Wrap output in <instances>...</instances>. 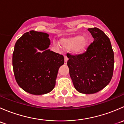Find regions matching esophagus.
Returning a JSON list of instances; mask_svg holds the SVG:
<instances>
[{
	"instance_id": "34e87169",
	"label": "esophagus",
	"mask_w": 124,
	"mask_h": 124,
	"mask_svg": "<svg viewBox=\"0 0 124 124\" xmlns=\"http://www.w3.org/2000/svg\"><path fill=\"white\" fill-rule=\"evenodd\" d=\"M64 59H65L64 63H65V64H67V61H68V57H67V56H64Z\"/></svg>"
}]
</instances>
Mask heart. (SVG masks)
Masks as SVG:
<instances>
[{
    "mask_svg": "<svg viewBox=\"0 0 124 124\" xmlns=\"http://www.w3.org/2000/svg\"><path fill=\"white\" fill-rule=\"evenodd\" d=\"M60 44L65 49H73L75 54H80L86 50L89 46L90 39L88 37H83L82 35H77L69 38L62 39Z\"/></svg>",
    "mask_w": 124,
    "mask_h": 124,
    "instance_id": "heart-1",
    "label": "heart"
}]
</instances>
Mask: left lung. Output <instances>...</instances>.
Segmentation results:
<instances>
[{
	"instance_id": "1",
	"label": "left lung",
	"mask_w": 124,
	"mask_h": 124,
	"mask_svg": "<svg viewBox=\"0 0 124 124\" xmlns=\"http://www.w3.org/2000/svg\"><path fill=\"white\" fill-rule=\"evenodd\" d=\"M94 39L83 54H67V65L74 86L78 92H99L110 82L114 68V53L110 41L97 27L87 29Z\"/></svg>"
}]
</instances>
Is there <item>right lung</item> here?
I'll return each instance as SVG.
<instances>
[{"mask_svg": "<svg viewBox=\"0 0 124 124\" xmlns=\"http://www.w3.org/2000/svg\"><path fill=\"white\" fill-rule=\"evenodd\" d=\"M49 35L31 31L16 42L12 66L18 86L33 95L46 94L54 87L59 67L64 63L62 54L48 49ZM42 51L37 52L36 48Z\"/></svg>", "mask_w": 124, "mask_h": 124, "instance_id": "obj_1", "label": "right lung"}]
</instances>
